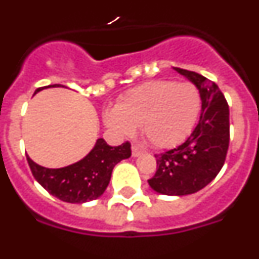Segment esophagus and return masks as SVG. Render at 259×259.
I'll return each mask as SVG.
<instances>
[{"instance_id":"obj_1","label":"esophagus","mask_w":259,"mask_h":259,"mask_svg":"<svg viewBox=\"0 0 259 259\" xmlns=\"http://www.w3.org/2000/svg\"><path fill=\"white\" fill-rule=\"evenodd\" d=\"M143 153H144V150L140 149L139 146L132 145V155H134V157H139V155H141Z\"/></svg>"}]
</instances>
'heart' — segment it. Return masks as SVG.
Wrapping results in <instances>:
<instances>
[{"label":"heart","instance_id":"1","mask_svg":"<svg viewBox=\"0 0 259 259\" xmlns=\"http://www.w3.org/2000/svg\"><path fill=\"white\" fill-rule=\"evenodd\" d=\"M200 109V91L194 84L157 79L124 93L115 110L106 111L105 123L125 135L134 134L135 125H141L153 146L168 149L188 137Z\"/></svg>","mask_w":259,"mask_h":259}]
</instances>
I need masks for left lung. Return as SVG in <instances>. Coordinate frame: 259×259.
<instances>
[{
  "label": "left lung",
  "mask_w": 259,
  "mask_h": 259,
  "mask_svg": "<svg viewBox=\"0 0 259 259\" xmlns=\"http://www.w3.org/2000/svg\"><path fill=\"white\" fill-rule=\"evenodd\" d=\"M175 70L200 91V120L184 143L155 154L157 171L148 183L158 193L185 196L206 187L222 170L230 145V109L214 81L193 71Z\"/></svg>",
  "instance_id": "obj_1"
}]
</instances>
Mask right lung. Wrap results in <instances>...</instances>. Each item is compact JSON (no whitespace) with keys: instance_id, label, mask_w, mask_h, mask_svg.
Wrapping results in <instances>:
<instances>
[{"instance_id":"right-lung-1","label":"right lung","mask_w":259,"mask_h":259,"mask_svg":"<svg viewBox=\"0 0 259 259\" xmlns=\"http://www.w3.org/2000/svg\"><path fill=\"white\" fill-rule=\"evenodd\" d=\"M49 87H61L59 84ZM42 88H37L40 92ZM131 157V144L107 145L98 139L96 145L83 159L62 168H47L35 163L27 155L32 175L54 197L70 203H83L98 198L107 188L113 168L118 162Z\"/></svg>"}]
</instances>
